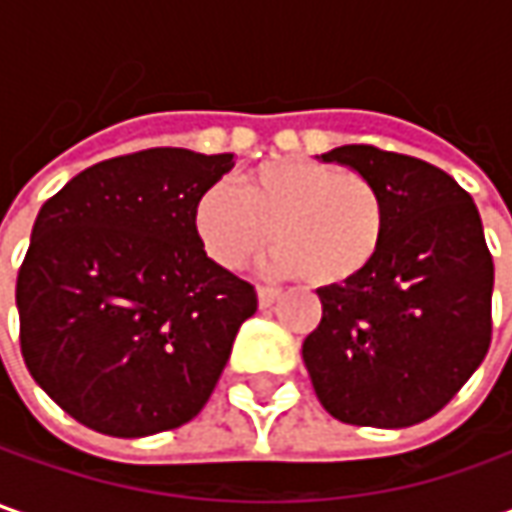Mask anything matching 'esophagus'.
<instances>
[{
	"label": "esophagus",
	"instance_id": "obj_1",
	"mask_svg": "<svg viewBox=\"0 0 512 512\" xmlns=\"http://www.w3.org/2000/svg\"><path fill=\"white\" fill-rule=\"evenodd\" d=\"M279 296H282V290H273V287H259V305L270 307L279 302Z\"/></svg>",
	"mask_w": 512,
	"mask_h": 512
}]
</instances>
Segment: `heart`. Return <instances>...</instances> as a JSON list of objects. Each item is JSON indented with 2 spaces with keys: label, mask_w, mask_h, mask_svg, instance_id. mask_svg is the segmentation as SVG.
Wrapping results in <instances>:
<instances>
[{
  "label": "heart",
  "mask_w": 512,
  "mask_h": 512,
  "mask_svg": "<svg viewBox=\"0 0 512 512\" xmlns=\"http://www.w3.org/2000/svg\"><path fill=\"white\" fill-rule=\"evenodd\" d=\"M387 205L362 173L313 159H273L239 187L210 185L193 202V233L213 265L239 270L270 242V270L333 287L379 256Z\"/></svg>",
  "instance_id": "b5f03b06"
}]
</instances>
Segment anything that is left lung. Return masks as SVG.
Returning <instances> with one entry per match:
<instances>
[{"label": "left lung", "instance_id": "8db88e82", "mask_svg": "<svg viewBox=\"0 0 512 512\" xmlns=\"http://www.w3.org/2000/svg\"><path fill=\"white\" fill-rule=\"evenodd\" d=\"M382 190L387 230L356 279L319 287L302 344L319 402L362 427H410L450 402L490 347L493 256L470 193L422 159L373 145L322 153Z\"/></svg>", "mask_w": 512, "mask_h": 512}]
</instances>
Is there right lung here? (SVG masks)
Returning <instances> with one entry per match:
<instances>
[{
	"mask_svg": "<svg viewBox=\"0 0 512 512\" xmlns=\"http://www.w3.org/2000/svg\"><path fill=\"white\" fill-rule=\"evenodd\" d=\"M233 153L139 150L48 199L16 279L33 382L96 433L139 439L190 422L256 313V290L213 265L193 202Z\"/></svg>",
	"mask_w": 512,
	"mask_h": 512,
	"instance_id": "1",
	"label": "right lung"
}]
</instances>
